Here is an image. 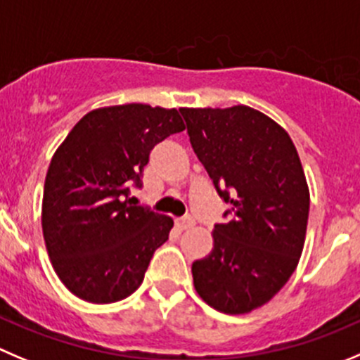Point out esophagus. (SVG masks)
<instances>
[{"label":"esophagus","mask_w":360,"mask_h":360,"mask_svg":"<svg viewBox=\"0 0 360 360\" xmlns=\"http://www.w3.org/2000/svg\"><path fill=\"white\" fill-rule=\"evenodd\" d=\"M194 226V219L193 217H184V219H176V228L180 229V231H184V229H189Z\"/></svg>","instance_id":"34e87169"}]
</instances>
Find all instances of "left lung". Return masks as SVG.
Masks as SVG:
<instances>
[{
	"label": "left lung",
	"mask_w": 360,
	"mask_h": 360,
	"mask_svg": "<svg viewBox=\"0 0 360 360\" xmlns=\"http://www.w3.org/2000/svg\"><path fill=\"white\" fill-rule=\"evenodd\" d=\"M180 112L194 153L233 214L215 224L210 255L193 263L194 288L221 313H251L286 285L302 255L309 187L299 153L279 123L249 105Z\"/></svg>",
	"instance_id": "1"
}]
</instances>
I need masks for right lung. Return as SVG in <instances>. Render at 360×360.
Instances as JSON below:
<instances>
[{
	"mask_svg": "<svg viewBox=\"0 0 360 360\" xmlns=\"http://www.w3.org/2000/svg\"><path fill=\"white\" fill-rule=\"evenodd\" d=\"M186 129L176 109L148 104L84 115L51 159L42 231L60 281L75 297L109 304L134 293L173 219L131 205L150 152Z\"/></svg>",
	"mask_w": 360,
	"mask_h": 360,
	"instance_id": "right-lung-1",
	"label": "right lung"
}]
</instances>
